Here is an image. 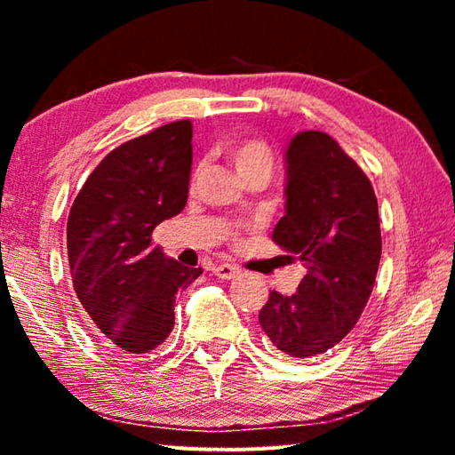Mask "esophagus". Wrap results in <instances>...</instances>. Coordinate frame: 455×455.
I'll return each instance as SVG.
<instances>
[{
    "instance_id": "esophagus-1",
    "label": "esophagus",
    "mask_w": 455,
    "mask_h": 455,
    "mask_svg": "<svg viewBox=\"0 0 455 455\" xmlns=\"http://www.w3.org/2000/svg\"><path fill=\"white\" fill-rule=\"evenodd\" d=\"M212 271H214V275L219 276V279L228 281V279H235V276L241 273V268H238L236 265H230V263H220V265L214 267Z\"/></svg>"
}]
</instances>
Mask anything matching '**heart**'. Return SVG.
Segmentation results:
<instances>
[{
  "instance_id": "b5f03b06",
  "label": "heart",
  "mask_w": 455,
  "mask_h": 455,
  "mask_svg": "<svg viewBox=\"0 0 455 455\" xmlns=\"http://www.w3.org/2000/svg\"><path fill=\"white\" fill-rule=\"evenodd\" d=\"M230 158H233L236 172L243 176L255 174V172H268L273 171V150L265 140L260 138H249V140L238 142L233 150H230Z\"/></svg>"
}]
</instances>
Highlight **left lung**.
Listing matches in <instances>:
<instances>
[{
  "instance_id": "obj_1",
  "label": "left lung",
  "mask_w": 455,
  "mask_h": 455,
  "mask_svg": "<svg viewBox=\"0 0 455 455\" xmlns=\"http://www.w3.org/2000/svg\"><path fill=\"white\" fill-rule=\"evenodd\" d=\"M284 217L273 241L307 275L295 295L273 291L259 323L292 359L317 357L355 327L373 291L381 230L371 182L333 138L305 130L284 152Z\"/></svg>"
}]
</instances>
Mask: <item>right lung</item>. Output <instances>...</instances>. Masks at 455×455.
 Here are the masks:
<instances>
[{
  "label": "right lung",
  "instance_id": "add662e5",
  "mask_svg": "<svg viewBox=\"0 0 455 455\" xmlns=\"http://www.w3.org/2000/svg\"><path fill=\"white\" fill-rule=\"evenodd\" d=\"M190 140V120H180L120 144L88 176L68 217L76 295L122 351L140 355L164 343L176 292L203 275L152 249V230L187 204Z\"/></svg>",
  "mask_w": 455,
  "mask_h": 455
}]
</instances>
